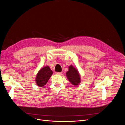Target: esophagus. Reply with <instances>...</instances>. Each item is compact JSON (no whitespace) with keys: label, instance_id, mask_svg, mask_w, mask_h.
<instances>
[{"label":"esophagus","instance_id":"1","mask_svg":"<svg viewBox=\"0 0 125 125\" xmlns=\"http://www.w3.org/2000/svg\"><path fill=\"white\" fill-rule=\"evenodd\" d=\"M56 74H58V75H61L62 74V72H56Z\"/></svg>","mask_w":125,"mask_h":125}]
</instances>
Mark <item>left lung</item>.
<instances>
[{
	"label": "left lung",
	"instance_id": "obj_1",
	"mask_svg": "<svg viewBox=\"0 0 125 125\" xmlns=\"http://www.w3.org/2000/svg\"><path fill=\"white\" fill-rule=\"evenodd\" d=\"M69 70L66 72L67 78L71 83L74 86H77L81 83V76L78 70L73 65L68 67Z\"/></svg>",
	"mask_w": 125,
	"mask_h": 125
}]
</instances>
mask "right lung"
Listing matches in <instances>:
<instances>
[{
    "instance_id": "right-lung-1",
    "label": "right lung",
    "mask_w": 125,
    "mask_h": 125,
    "mask_svg": "<svg viewBox=\"0 0 125 125\" xmlns=\"http://www.w3.org/2000/svg\"><path fill=\"white\" fill-rule=\"evenodd\" d=\"M53 74L49 66H46L41 69L35 77V83L40 86L45 85Z\"/></svg>"
}]
</instances>
